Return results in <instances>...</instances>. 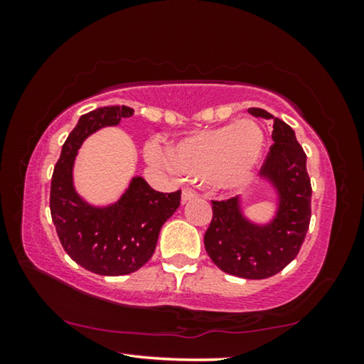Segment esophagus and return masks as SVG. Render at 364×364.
<instances>
[{
	"label": "esophagus",
	"mask_w": 364,
	"mask_h": 364,
	"mask_svg": "<svg viewBox=\"0 0 364 364\" xmlns=\"http://www.w3.org/2000/svg\"><path fill=\"white\" fill-rule=\"evenodd\" d=\"M193 199H197V193H196V191L189 189V188L183 189V194H181V202H183V204H186V202L193 200Z\"/></svg>",
	"instance_id": "esophagus-1"
}]
</instances>
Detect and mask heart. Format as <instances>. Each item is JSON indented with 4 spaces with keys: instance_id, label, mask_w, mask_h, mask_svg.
Segmentation results:
<instances>
[{
    "instance_id": "heart-1",
    "label": "heart",
    "mask_w": 364,
    "mask_h": 364,
    "mask_svg": "<svg viewBox=\"0 0 364 364\" xmlns=\"http://www.w3.org/2000/svg\"><path fill=\"white\" fill-rule=\"evenodd\" d=\"M263 147L262 128L255 122L241 120L189 134L170 147V156L151 146L147 157L159 167L207 178L213 188L232 191L242 188L254 175Z\"/></svg>"
}]
</instances>
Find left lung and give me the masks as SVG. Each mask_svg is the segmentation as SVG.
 <instances>
[{
    "mask_svg": "<svg viewBox=\"0 0 364 364\" xmlns=\"http://www.w3.org/2000/svg\"><path fill=\"white\" fill-rule=\"evenodd\" d=\"M249 114L273 120L274 144L260 178L273 186L278 208L268 223H255L244 215L241 197L212 200L213 217L204 244L208 257L225 273L264 279L284 269L304 244L311 218V183L306 156L292 128L263 109L250 107Z\"/></svg>",
    "mask_w": 364,
    "mask_h": 364,
    "instance_id": "8db88e82",
    "label": "left lung"
}]
</instances>
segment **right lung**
Segmentation results:
<instances>
[{
	"label": "right lung",
	"mask_w": 364,
	"mask_h": 364,
	"mask_svg": "<svg viewBox=\"0 0 364 364\" xmlns=\"http://www.w3.org/2000/svg\"><path fill=\"white\" fill-rule=\"evenodd\" d=\"M133 112L127 106H107L80 117L53 171L49 208L59 241L73 262L101 276L130 274L149 262L160 228L181 200V191L159 193L141 176H133L120 199L104 207L88 204L75 191L73 162L83 141Z\"/></svg>",
	"instance_id": "1"
}]
</instances>
